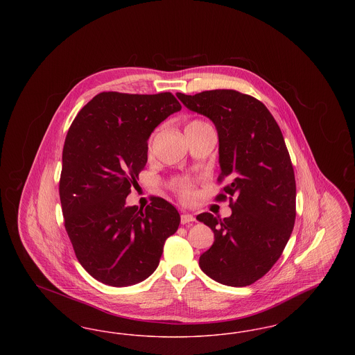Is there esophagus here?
Wrapping results in <instances>:
<instances>
[{"label": "esophagus", "instance_id": "1", "mask_svg": "<svg viewBox=\"0 0 355 355\" xmlns=\"http://www.w3.org/2000/svg\"><path fill=\"white\" fill-rule=\"evenodd\" d=\"M193 220H196L194 216H191V214H189V213H184V214H181V223H182V225H186V223L193 222Z\"/></svg>", "mask_w": 355, "mask_h": 355}]
</instances>
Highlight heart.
Wrapping results in <instances>:
<instances>
[{"mask_svg":"<svg viewBox=\"0 0 355 355\" xmlns=\"http://www.w3.org/2000/svg\"><path fill=\"white\" fill-rule=\"evenodd\" d=\"M205 125H207V123H205L203 121L193 119V121H190V122L186 125L185 130H187V129H193V128H200V126H205ZM154 137H155V133H153V135L149 137V142H148V149H149V150H152ZM173 187L175 189V191H177L185 201L193 200V197H194V190L190 187L189 184H186L184 181H175V182L173 184Z\"/></svg>","mask_w":355,"mask_h":355,"instance_id":"b5f03b06","label":"heart"}]
</instances>
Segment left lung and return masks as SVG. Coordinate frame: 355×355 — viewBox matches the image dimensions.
I'll list each match as a JSON object with an SVG mask.
<instances>
[{
  "label": "left lung",
  "mask_w": 355,
  "mask_h": 355,
  "mask_svg": "<svg viewBox=\"0 0 355 355\" xmlns=\"http://www.w3.org/2000/svg\"><path fill=\"white\" fill-rule=\"evenodd\" d=\"M177 97L211 119L220 138L217 202L232 216H197L214 233L200 257L206 275L227 286H249L278 261L295 222V177L286 144L268 107L249 94L216 89Z\"/></svg>",
  "instance_id": "left-lung-1"
}]
</instances>
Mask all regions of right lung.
<instances>
[{"label": "right lung", "mask_w": 355, "mask_h": 355, "mask_svg": "<svg viewBox=\"0 0 355 355\" xmlns=\"http://www.w3.org/2000/svg\"><path fill=\"white\" fill-rule=\"evenodd\" d=\"M178 110L169 92H102L69 128L60 177L64 225L78 262L105 285L146 279L180 226L177 209L161 197L145 209L125 205L148 162L153 130Z\"/></svg>", "instance_id": "1"}]
</instances>
